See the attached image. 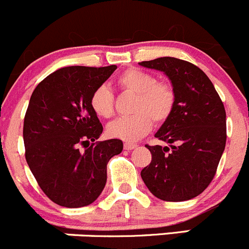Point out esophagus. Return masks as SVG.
Returning a JSON list of instances; mask_svg holds the SVG:
<instances>
[{"label":"esophagus","instance_id":"34e87169","mask_svg":"<svg viewBox=\"0 0 249 249\" xmlns=\"http://www.w3.org/2000/svg\"><path fill=\"white\" fill-rule=\"evenodd\" d=\"M138 145L137 144H133V142H124V150H127V151H130V150L135 149Z\"/></svg>","mask_w":249,"mask_h":249}]
</instances>
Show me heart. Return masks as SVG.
<instances>
[{
	"label": "heart",
	"mask_w": 249,
	"mask_h": 249,
	"mask_svg": "<svg viewBox=\"0 0 249 249\" xmlns=\"http://www.w3.org/2000/svg\"><path fill=\"white\" fill-rule=\"evenodd\" d=\"M124 92L135 94L130 116L119 117L107 127L109 137L134 142L149 133L152 121L162 124L171 117L176 105V92L171 83L156 81L154 75L139 69H128L117 78ZM114 93L107 85L93 90L90 107L98 117L109 119L114 115Z\"/></svg>",
	"instance_id": "heart-1"
}]
</instances>
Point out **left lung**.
Segmentation results:
<instances>
[{
  "instance_id": "obj_1",
  "label": "left lung",
  "mask_w": 249,
  "mask_h": 249,
  "mask_svg": "<svg viewBox=\"0 0 249 249\" xmlns=\"http://www.w3.org/2000/svg\"><path fill=\"white\" fill-rule=\"evenodd\" d=\"M139 64L168 76L176 92L173 112L155 134L168 146L145 145L152 160L140 176L160 200H191L213 180L225 149L224 104L208 76L189 61L163 56Z\"/></svg>"
}]
</instances>
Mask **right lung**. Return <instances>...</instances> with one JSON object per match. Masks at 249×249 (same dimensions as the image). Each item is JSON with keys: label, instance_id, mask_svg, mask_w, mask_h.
Instances as JSON below:
<instances>
[{"label": "right lung", "instance_id": "add662e5", "mask_svg": "<svg viewBox=\"0 0 249 249\" xmlns=\"http://www.w3.org/2000/svg\"><path fill=\"white\" fill-rule=\"evenodd\" d=\"M117 69L66 66L41 81L24 119L25 159L47 197L68 208L94 202L107 184V164L121 154L120 139L103 132L90 95ZM85 147L81 149L80 146Z\"/></svg>", "mask_w": 249, "mask_h": 249}]
</instances>
